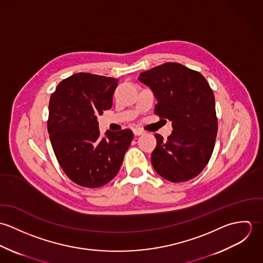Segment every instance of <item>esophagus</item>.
Instances as JSON below:
<instances>
[{
  "instance_id": "esophagus-1",
  "label": "esophagus",
  "mask_w": 263,
  "mask_h": 263,
  "mask_svg": "<svg viewBox=\"0 0 263 263\" xmlns=\"http://www.w3.org/2000/svg\"><path fill=\"white\" fill-rule=\"evenodd\" d=\"M134 134H135V136H142V135H144V132L142 129L136 128V129H134Z\"/></svg>"
}]
</instances>
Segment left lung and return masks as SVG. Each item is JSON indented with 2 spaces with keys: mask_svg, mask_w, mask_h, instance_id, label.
I'll list each match as a JSON object with an SVG mask.
<instances>
[{
  "mask_svg": "<svg viewBox=\"0 0 263 263\" xmlns=\"http://www.w3.org/2000/svg\"><path fill=\"white\" fill-rule=\"evenodd\" d=\"M139 80L158 100L155 114L172 121L166 141L155 135L157 146L151 156L155 171L171 182L194 178L209 163L218 133L212 88L200 73L178 63L157 66Z\"/></svg>",
  "mask_w": 263,
  "mask_h": 263,
  "instance_id": "8db88e82",
  "label": "left lung"
}]
</instances>
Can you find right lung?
Listing matches in <instances>:
<instances>
[{
  "label": "right lung",
  "instance_id": "add662e5",
  "mask_svg": "<svg viewBox=\"0 0 263 263\" xmlns=\"http://www.w3.org/2000/svg\"><path fill=\"white\" fill-rule=\"evenodd\" d=\"M118 80L78 73L63 80L51 94L47 130L59 164L76 184L105 185L119 171L134 133L107 130L100 138L97 115L112 106Z\"/></svg>",
  "mask_w": 263,
  "mask_h": 263
}]
</instances>
